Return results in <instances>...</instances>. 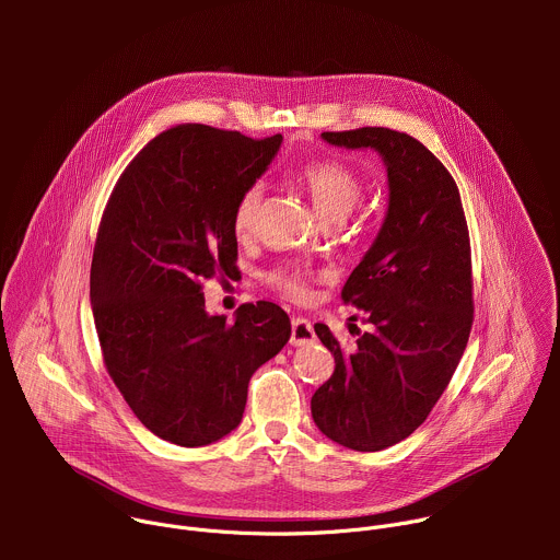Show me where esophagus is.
<instances>
[{"label": "esophagus", "mask_w": 560, "mask_h": 560, "mask_svg": "<svg viewBox=\"0 0 560 560\" xmlns=\"http://www.w3.org/2000/svg\"><path fill=\"white\" fill-rule=\"evenodd\" d=\"M316 341V335H314V328L312 324L307 322V318L303 316H294L292 318V335H290V343L292 346H310Z\"/></svg>", "instance_id": "obj_1"}]
</instances>
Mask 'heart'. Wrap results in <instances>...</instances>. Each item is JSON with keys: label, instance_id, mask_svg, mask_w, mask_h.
Segmentation results:
<instances>
[{"label": "heart", "instance_id": "obj_1", "mask_svg": "<svg viewBox=\"0 0 560 560\" xmlns=\"http://www.w3.org/2000/svg\"><path fill=\"white\" fill-rule=\"evenodd\" d=\"M296 179L307 190L318 217L324 221H343L363 197V179L357 171L339 159H314L296 171ZM264 201V184H250L232 208V230L236 236H248L255 228L259 208ZM270 288L281 292L288 299L301 301L305 299V279L290 268H277L266 275Z\"/></svg>", "mask_w": 560, "mask_h": 560}]
</instances>
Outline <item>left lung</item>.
Returning <instances> with one entry per match:
<instances>
[{"label":"left lung","instance_id":"left-lung-1","mask_svg":"<svg viewBox=\"0 0 560 560\" xmlns=\"http://www.w3.org/2000/svg\"><path fill=\"white\" fill-rule=\"evenodd\" d=\"M328 143L372 148L387 168L389 201L372 248L341 299L365 314L346 350L326 324L314 332L335 354L332 376L312 396L316 428L357 452L408 439L445 392L474 322L469 232L456 182L408 132H322Z\"/></svg>","mask_w":560,"mask_h":560}]
</instances>
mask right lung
I'll return each mask as SVG.
<instances>
[{
  "mask_svg": "<svg viewBox=\"0 0 560 560\" xmlns=\"http://www.w3.org/2000/svg\"><path fill=\"white\" fill-rule=\"evenodd\" d=\"M281 141L171 128L126 166L102 214L91 303L104 365L135 417L175 445H208L242 423L250 376L290 339L277 303H244L225 324L201 292L238 272L232 208Z\"/></svg>",
  "mask_w": 560,
  "mask_h": 560,
  "instance_id": "add662e5",
  "label": "right lung"
}]
</instances>
